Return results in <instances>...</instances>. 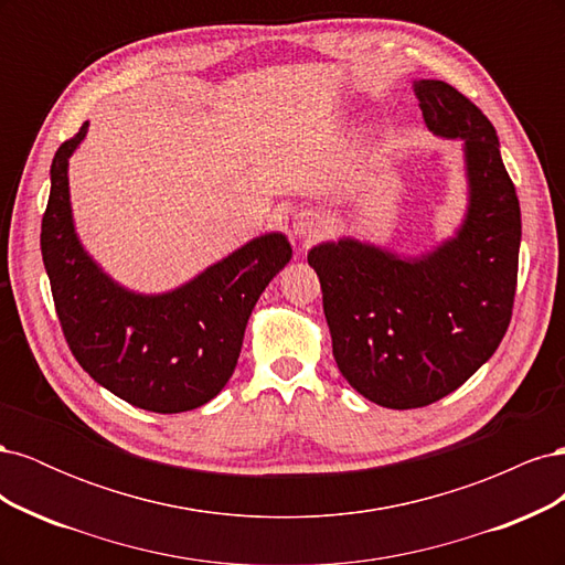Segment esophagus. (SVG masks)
I'll return each instance as SVG.
<instances>
[{
    "mask_svg": "<svg viewBox=\"0 0 565 565\" xmlns=\"http://www.w3.org/2000/svg\"><path fill=\"white\" fill-rule=\"evenodd\" d=\"M324 228V221L318 212L313 210H301L297 216H295V235L301 237V241H313V237H318Z\"/></svg>",
    "mask_w": 565,
    "mask_h": 565,
    "instance_id": "1",
    "label": "esophagus"
}]
</instances>
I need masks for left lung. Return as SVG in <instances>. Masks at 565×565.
<instances>
[{"instance_id": "obj_1", "label": "left lung", "mask_w": 565, "mask_h": 565, "mask_svg": "<svg viewBox=\"0 0 565 565\" xmlns=\"http://www.w3.org/2000/svg\"><path fill=\"white\" fill-rule=\"evenodd\" d=\"M415 94L426 127L465 141V224L419 259L351 237L309 252L339 372L391 409L440 401L498 351L519 278L521 207L498 131L448 82L419 79Z\"/></svg>"}]
</instances>
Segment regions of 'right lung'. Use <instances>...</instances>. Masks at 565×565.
<instances>
[{"instance_id":"obj_1","label":"right lung","mask_w":565,"mask_h":565,"mask_svg":"<svg viewBox=\"0 0 565 565\" xmlns=\"http://www.w3.org/2000/svg\"><path fill=\"white\" fill-rule=\"evenodd\" d=\"M87 127L56 150L42 216V259L63 337L82 370L117 398L160 415L195 409L231 380L254 303L292 247L282 233H268L167 295L119 287L73 226L67 158Z\"/></svg>"}]
</instances>
